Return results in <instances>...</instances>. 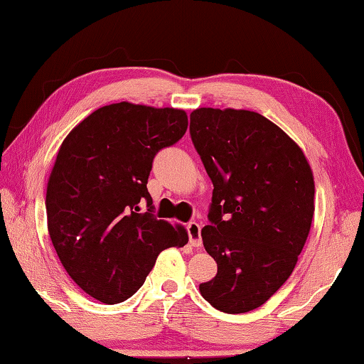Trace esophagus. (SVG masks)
I'll list each match as a JSON object with an SVG mask.
<instances>
[{
  "label": "esophagus",
  "instance_id": "esophagus-1",
  "mask_svg": "<svg viewBox=\"0 0 364 364\" xmlns=\"http://www.w3.org/2000/svg\"><path fill=\"white\" fill-rule=\"evenodd\" d=\"M186 228L189 235V243L194 247H200V245H203V238H200V225L196 222H189Z\"/></svg>",
  "mask_w": 364,
  "mask_h": 364
}]
</instances>
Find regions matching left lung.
Listing matches in <instances>:
<instances>
[{
	"label": "left lung",
	"instance_id": "obj_1",
	"mask_svg": "<svg viewBox=\"0 0 364 364\" xmlns=\"http://www.w3.org/2000/svg\"><path fill=\"white\" fill-rule=\"evenodd\" d=\"M189 132L213 184L200 235L217 275L200 295L223 313H247L295 269L313 222V171L298 144L256 112L198 108Z\"/></svg>",
	"mask_w": 364,
	"mask_h": 364
}]
</instances>
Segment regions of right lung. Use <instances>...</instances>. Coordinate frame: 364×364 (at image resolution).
<instances>
[{
  "instance_id": "obj_1",
  "label": "right lung",
  "mask_w": 364,
  "mask_h": 364,
  "mask_svg": "<svg viewBox=\"0 0 364 364\" xmlns=\"http://www.w3.org/2000/svg\"><path fill=\"white\" fill-rule=\"evenodd\" d=\"M188 129L184 109L112 103L80 121L58 151L47 186L51 243L69 277L107 304L142 287L157 256L188 232L157 220L147 180L154 157ZM146 202L147 213H140Z\"/></svg>"
}]
</instances>
